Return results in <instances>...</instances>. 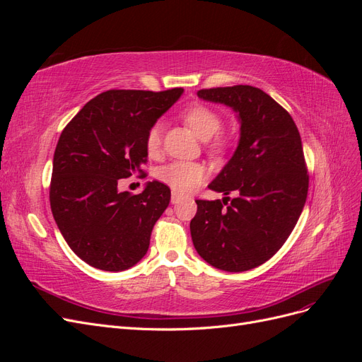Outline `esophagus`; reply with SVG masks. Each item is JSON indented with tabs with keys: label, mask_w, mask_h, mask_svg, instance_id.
Here are the masks:
<instances>
[{
	"label": "esophagus",
	"mask_w": 362,
	"mask_h": 362,
	"mask_svg": "<svg viewBox=\"0 0 362 362\" xmlns=\"http://www.w3.org/2000/svg\"><path fill=\"white\" fill-rule=\"evenodd\" d=\"M181 201V196L177 193V192H172V198H170V202L172 204H178Z\"/></svg>",
	"instance_id": "obj_1"
}]
</instances>
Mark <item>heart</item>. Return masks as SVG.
<instances>
[{"label":"heart","instance_id":"obj_1","mask_svg":"<svg viewBox=\"0 0 362 362\" xmlns=\"http://www.w3.org/2000/svg\"><path fill=\"white\" fill-rule=\"evenodd\" d=\"M182 119L185 120L193 133L201 140L206 141L216 137L211 141V151L221 152L228 146V140L223 136H217L222 127V117L211 107L204 104H193L189 108H185L182 113ZM161 134L163 127L161 124H154L146 134L145 146L146 152L151 157H156L161 148ZM205 177V169L198 163L189 161H173L161 166L157 170V178L163 184H166L173 192L177 193H189L194 190L202 182Z\"/></svg>","mask_w":362,"mask_h":362}]
</instances>
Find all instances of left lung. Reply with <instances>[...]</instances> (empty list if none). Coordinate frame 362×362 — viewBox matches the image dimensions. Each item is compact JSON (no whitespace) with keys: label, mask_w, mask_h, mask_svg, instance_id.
I'll return each mask as SVG.
<instances>
[{"label":"left lung","mask_w":362,"mask_h":362,"mask_svg":"<svg viewBox=\"0 0 362 362\" xmlns=\"http://www.w3.org/2000/svg\"><path fill=\"white\" fill-rule=\"evenodd\" d=\"M198 96L233 108L240 140L231 160L208 184L225 198L196 201L193 245L218 270H250L276 254L303 210L308 173L300 134L286 108L258 87H216ZM231 191L239 196L228 204Z\"/></svg>","instance_id":"obj_1"}]
</instances>
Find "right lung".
I'll list each match as a JSON object with an SVG mask.
<instances>
[{"instance_id": "obj_1", "label": "right lung", "mask_w": 362, "mask_h": 362, "mask_svg": "<svg viewBox=\"0 0 362 362\" xmlns=\"http://www.w3.org/2000/svg\"><path fill=\"white\" fill-rule=\"evenodd\" d=\"M182 92L107 90L62 131L52 160L51 211L69 247L89 266L122 272L146 255L170 189L152 181L131 194L117 184L141 172L149 128Z\"/></svg>"}]
</instances>
